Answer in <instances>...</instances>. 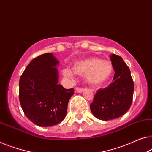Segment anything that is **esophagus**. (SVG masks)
<instances>
[{
    "label": "esophagus",
    "instance_id": "esophagus-1",
    "mask_svg": "<svg viewBox=\"0 0 152 152\" xmlns=\"http://www.w3.org/2000/svg\"><path fill=\"white\" fill-rule=\"evenodd\" d=\"M75 90L77 92H79V93H81V92L84 91V88H76Z\"/></svg>",
    "mask_w": 152,
    "mask_h": 152
}]
</instances>
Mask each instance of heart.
<instances>
[{
    "label": "heart",
    "instance_id": "obj_1",
    "mask_svg": "<svg viewBox=\"0 0 152 152\" xmlns=\"http://www.w3.org/2000/svg\"><path fill=\"white\" fill-rule=\"evenodd\" d=\"M113 68L110 61L102 60L97 58H91L77 61L73 64V71L79 75L85 77L90 85L99 86L109 80ZM63 73L69 78L73 77V72L70 69H64Z\"/></svg>",
    "mask_w": 152,
    "mask_h": 152
}]
</instances>
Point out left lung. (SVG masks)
<instances>
[{
    "label": "left lung",
    "mask_w": 152,
    "mask_h": 152,
    "mask_svg": "<svg viewBox=\"0 0 152 152\" xmlns=\"http://www.w3.org/2000/svg\"><path fill=\"white\" fill-rule=\"evenodd\" d=\"M110 57L115 71L113 82L99 90L90 105L93 115L103 121L114 119L124 115L131 106L134 89L130 70L121 57L115 54Z\"/></svg>",
    "instance_id": "1"
}]
</instances>
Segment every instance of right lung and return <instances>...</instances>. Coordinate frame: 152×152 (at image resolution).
Segmentation results:
<instances>
[{"instance_id": "right-lung-1", "label": "right lung", "mask_w": 152, "mask_h": 152, "mask_svg": "<svg viewBox=\"0 0 152 152\" xmlns=\"http://www.w3.org/2000/svg\"><path fill=\"white\" fill-rule=\"evenodd\" d=\"M58 60L52 53L34 58L19 81V100L25 116L38 126L56 125L64 119L74 89L58 83Z\"/></svg>"}]
</instances>
